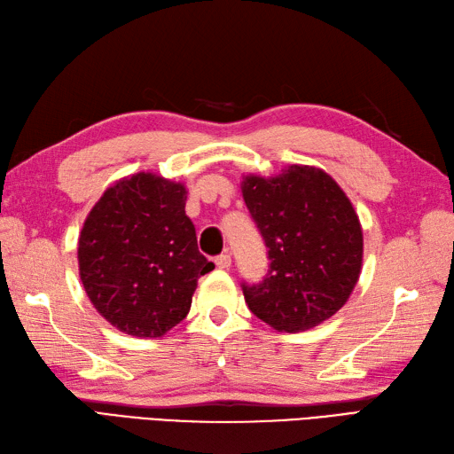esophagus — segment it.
I'll list each match as a JSON object with an SVG mask.
<instances>
[{"label": "esophagus", "mask_w": 454, "mask_h": 454, "mask_svg": "<svg viewBox=\"0 0 454 454\" xmlns=\"http://www.w3.org/2000/svg\"><path fill=\"white\" fill-rule=\"evenodd\" d=\"M215 262H216L218 269H230L231 267V257L228 255V253H223V255H218L215 259Z\"/></svg>", "instance_id": "esophagus-1"}]
</instances>
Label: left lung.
I'll use <instances>...</instances> for the list:
<instances>
[{
    "label": "left lung",
    "mask_w": 454,
    "mask_h": 454,
    "mask_svg": "<svg viewBox=\"0 0 454 454\" xmlns=\"http://www.w3.org/2000/svg\"><path fill=\"white\" fill-rule=\"evenodd\" d=\"M241 195L270 261L262 282H241L251 313L286 333L333 317L364 257L360 218L340 185L319 168L292 164L275 177L246 176Z\"/></svg>",
    "instance_id": "1"
}]
</instances>
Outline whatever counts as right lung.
Listing matches in <instances>:
<instances>
[{"instance_id": "1", "label": "right lung", "mask_w": 454, "mask_h": 454, "mask_svg": "<svg viewBox=\"0 0 454 454\" xmlns=\"http://www.w3.org/2000/svg\"><path fill=\"white\" fill-rule=\"evenodd\" d=\"M187 189L139 172L108 187L79 236V275L90 303L115 329L158 339L192 308L197 280L215 269L185 215Z\"/></svg>"}]
</instances>
